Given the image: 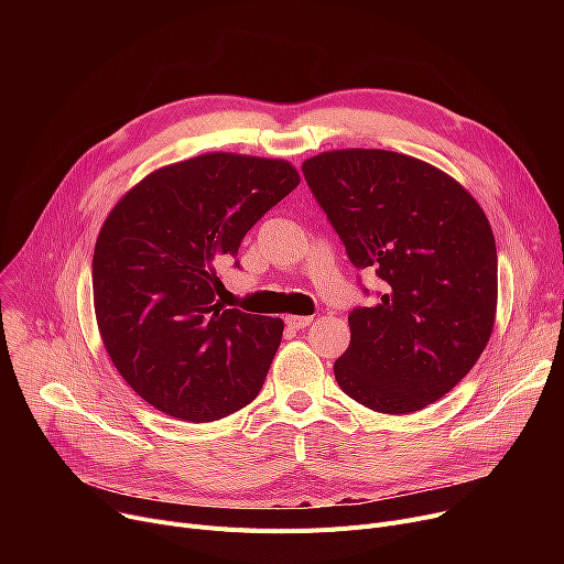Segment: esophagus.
<instances>
[{
    "mask_svg": "<svg viewBox=\"0 0 564 564\" xmlns=\"http://www.w3.org/2000/svg\"><path fill=\"white\" fill-rule=\"evenodd\" d=\"M311 322H313L311 315H288L285 317V324H288V327H292V329H306Z\"/></svg>",
    "mask_w": 564,
    "mask_h": 564,
    "instance_id": "obj_1",
    "label": "esophagus"
}]
</instances>
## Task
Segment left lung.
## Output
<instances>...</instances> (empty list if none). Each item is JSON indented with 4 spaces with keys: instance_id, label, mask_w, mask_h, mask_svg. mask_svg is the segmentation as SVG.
<instances>
[{
    "instance_id": "8db88e82",
    "label": "left lung",
    "mask_w": 564,
    "mask_h": 564,
    "mask_svg": "<svg viewBox=\"0 0 564 564\" xmlns=\"http://www.w3.org/2000/svg\"><path fill=\"white\" fill-rule=\"evenodd\" d=\"M306 183L349 260L383 281L349 313L338 387L379 413H411L453 391L478 364L496 319L498 258L480 203L419 158L343 148L308 158Z\"/></svg>"
}]
</instances>
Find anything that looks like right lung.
I'll return each instance as SVG.
<instances>
[{
    "mask_svg": "<svg viewBox=\"0 0 564 564\" xmlns=\"http://www.w3.org/2000/svg\"><path fill=\"white\" fill-rule=\"evenodd\" d=\"M285 160L203 153L130 187L94 251V308L113 368L166 416L213 423L262 389L283 319L226 308L217 267L300 185Z\"/></svg>",
    "mask_w": 564,
    "mask_h": 564,
    "instance_id": "obj_1",
    "label": "right lung"
}]
</instances>
